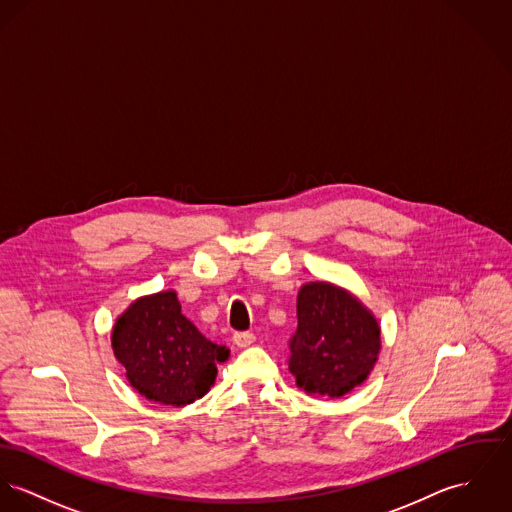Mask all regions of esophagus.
I'll list each match as a JSON object with an SVG mask.
<instances>
[{"label":"esophagus","instance_id":"esophagus-1","mask_svg":"<svg viewBox=\"0 0 512 512\" xmlns=\"http://www.w3.org/2000/svg\"><path fill=\"white\" fill-rule=\"evenodd\" d=\"M233 340L238 348H246V346L254 344L256 336H254V332H250V330H242V332H234Z\"/></svg>","mask_w":512,"mask_h":512}]
</instances>
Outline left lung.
<instances>
[{"mask_svg":"<svg viewBox=\"0 0 512 512\" xmlns=\"http://www.w3.org/2000/svg\"><path fill=\"white\" fill-rule=\"evenodd\" d=\"M379 346V326L358 299L325 281L301 287L289 358L299 387L332 399L346 395L372 372Z\"/></svg>","mask_w":512,"mask_h":512,"instance_id":"left-lung-1","label":"left lung"}]
</instances>
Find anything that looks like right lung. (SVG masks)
Returning a JSON list of instances; mask_svg holds the SVG:
<instances>
[{"mask_svg": "<svg viewBox=\"0 0 512 512\" xmlns=\"http://www.w3.org/2000/svg\"><path fill=\"white\" fill-rule=\"evenodd\" d=\"M113 352L131 385L150 401L184 407L203 397L229 350L207 340L182 315L174 291L135 301L113 326Z\"/></svg>", "mask_w": 512, "mask_h": 512, "instance_id": "1", "label": "right lung"}]
</instances>
